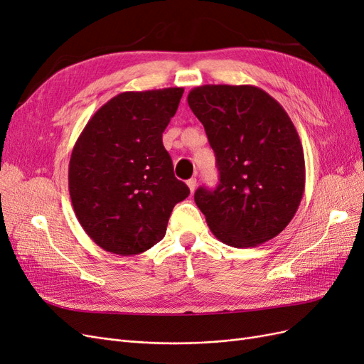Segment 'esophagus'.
<instances>
[{"instance_id": "1", "label": "esophagus", "mask_w": 364, "mask_h": 364, "mask_svg": "<svg viewBox=\"0 0 364 364\" xmlns=\"http://www.w3.org/2000/svg\"><path fill=\"white\" fill-rule=\"evenodd\" d=\"M186 185H188V188H190V191L193 193V191L196 190V186H197V181H196V178H191L190 181H186Z\"/></svg>"}]
</instances>
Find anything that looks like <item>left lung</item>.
<instances>
[{"label": "left lung", "instance_id": "8db88e82", "mask_svg": "<svg viewBox=\"0 0 364 364\" xmlns=\"http://www.w3.org/2000/svg\"><path fill=\"white\" fill-rule=\"evenodd\" d=\"M186 100L215 153L217 188L194 193L211 232L232 247L281 234L305 190L304 149L287 112L252 85L197 86Z\"/></svg>", "mask_w": 364, "mask_h": 364}]
</instances>
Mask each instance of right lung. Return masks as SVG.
Instances as JSON below:
<instances>
[{
	"label": "right lung",
	"instance_id": "obj_1",
	"mask_svg": "<svg viewBox=\"0 0 364 364\" xmlns=\"http://www.w3.org/2000/svg\"><path fill=\"white\" fill-rule=\"evenodd\" d=\"M183 87L129 91L87 121L71 153L68 186L85 232L117 255H138L164 238L190 188L174 178L162 134Z\"/></svg>",
	"mask_w": 364,
	"mask_h": 364
}]
</instances>
